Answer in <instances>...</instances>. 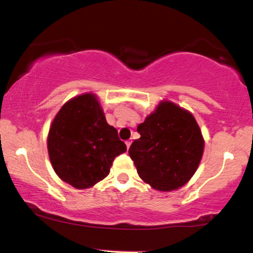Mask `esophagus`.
Instances as JSON below:
<instances>
[{
	"label": "esophagus",
	"mask_w": 253,
	"mask_h": 253,
	"mask_svg": "<svg viewBox=\"0 0 253 253\" xmlns=\"http://www.w3.org/2000/svg\"><path fill=\"white\" fill-rule=\"evenodd\" d=\"M131 144H132V140H127V141H126L127 149H129V146H131Z\"/></svg>",
	"instance_id": "1"
}]
</instances>
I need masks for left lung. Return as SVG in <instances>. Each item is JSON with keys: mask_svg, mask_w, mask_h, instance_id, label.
Here are the masks:
<instances>
[{"mask_svg": "<svg viewBox=\"0 0 253 253\" xmlns=\"http://www.w3.org/2000/svg\"><path fill=\"white\" fill-rule=\"evenodd\" d=\"M139 139L128 154L138 175L162 192L190 181L204 152V138L194 116L170 101H161L137 128Z\"/></svg>", "mask_w": 253, "mask_h": 253, "instance_id": "1", "label": "left lung"}]
</instances>
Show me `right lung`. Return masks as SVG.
Masks as SVG:
<instances>
[{"instance_id":"add662e5","label":"right lung","mask_w":253,"mask_h":253,"mask_svg":"<svg viewBox=\"0 0 253 253\" xmlns=\"http://www.w3.org/2000/svg\"><path fill=\"white\" fill-rule=\"evenodd\" d=\"M46 144L55 173L78 190L103 180L115 157L127 150L116 128L105 120L98 97L91 92L61 107L50 125Z\"/></svg>"}]
</instances>
